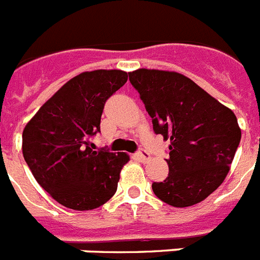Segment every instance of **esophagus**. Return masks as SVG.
Masks as SVG:
<instances>
[{
  "instance_id": "obj_1",
  "label": "esophagus",
  "mask_w": 260,
  "mask_h": 260,
  "mask_svg": "<svg viewBox=\"0 0 260 260\" xmlns=\"http://www.w3.org/2000/svg\"><path fill=\"white\" fill-rule=\"evenodd\" d=\"M138 157L141 158L143 162H148L151 160V155L147 152L146 150H139L138 151Z\"/></svg>"
}]
</instances>
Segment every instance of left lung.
Here are the masks:
<instances>
[{
  "label": "left lung",
  "mask_w": 260,
  "mask_h": 260,
  "mask_svg": "<svg viewBox=\"0 0 260 260\" xmlns=\"http://www.w3.org/2000/svg\"><path fill=\"white\" fill-rule=\"evenodd\" d=\"M152 118L153 132L169 144V173L153 182L155 195L173 207L204 201L225 180L241 141L237 117L190 78L176 71L128 73Z\"/></svg>",
  "instance_id": "left-lung-1"
}]
</instances>
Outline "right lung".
Returning <instances> with one entry per match:
<instances>
[{
	"mask_svg": "<svg viewBox=\"0 0 260 260\" xmlns=\"http://www.w3.org/2000/svg\"><path fill=\"white\" fill-rule=\"evenodd\" d=\"M127 80L122 70L84 71L65 83L29 119L22 151L39 185L77 211L107 203L117 191L127 153L95 151L105 102Z\"/></svg>",
	"mask_w": 260,
	"mask_h": 260,
	"instance_id": "add662e5",
	"label": "right lung"
}]
</instances>
